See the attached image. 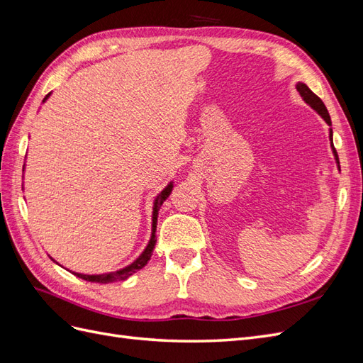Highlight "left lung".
<instances>
[{"mask_svg":"<svg viewBox=\"0 0 363 363\" xmlns=\"http://www.w3.org/2000/svg\"><path fill=\"white\" fill-rule=\"evenodd\" d=\"M296 91L300 92V95L303 96V100L309 104L313 111H316L318 113H320L321 116H323V119L325 121V123L328 124V125H332V119H330V115H328V112H327V107L324 106V103H323V100L318 95H315L309 87H307L304 83H296ZM330 144H332V150H333V155H335V157H336V163H339V157H337V152H336V148L333 147V131H332V128H330ZM337 168H340L339 164H337Z\"/></svg>","mask_w":363,"mask_h":363,"instance_id":"1","label":"left lung"}]
</instances>
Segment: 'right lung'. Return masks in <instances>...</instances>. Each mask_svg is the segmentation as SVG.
Listing matches in <instances>:
<instances>
[{"mask_svg": "<svg viewBox=\"0 0 363 363\" xmlns=\"http://www.w3.org/2000/svg\"><path fill=\"white\" fill-rule=\"evenodd\" d=\"M50 96V94L43 98V101L47 100V98ZM172 191V182L164 188L159 195L157 199L155 200V207H152V235H151V239L150 242L147 245V248L144 250V252L131 263V265L119 269V271H115V272H108V274H98V276H87V274H79V272H72L75 274L77 277H80L86 281H92V283H111V281H118V280H125L128 279L131 274H135L136 271L142 269L145 265L147 262L151 259L152 256V250H155V245H156V225H157V215H159V211H160V206L163 204V201L168 199L169 194Z\"/></svg>", "mask_w": 363, "mask_h": 363, "instance_id": "1", "label": "right lung"}]
</instances>
